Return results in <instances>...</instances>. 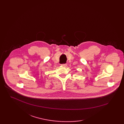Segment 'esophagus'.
Wrapping results in <instances>:
<instances>
[{
	"label": "esophagus",
	"instance_id": "34e87169",
	"mask_svg": "<svg viewBox=\"0 0 124 124\" xmlns=\"http://www.w3.org/2000/svg\"><path fill=\"white\" fill-rule=\"evenodd\" d=\"M61 65H62V66H63V67H66V66H67V65H66V64H62Z\"/></svg>",
	"mask_w": 124,
	"mask_h": 124
}]
</instances>
